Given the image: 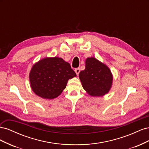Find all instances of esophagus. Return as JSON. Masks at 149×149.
I'll use <instances>...</instances> for the list:
<instances>
[{"instance_id":"esophagus-1","label":"esophagus","mask_w":149,"mask_h":149,"mask_svg":"<svg viewBox=\"0 0 149 149\" xmlns=\"http://www.w3.org/2000/svg\"><path fill=\"white\" fill-rule=\"evenodd\" d=\"M74 71H75L76 74H77V75H78L79 73V72H80V69L79 68H76V69L74 70Z\"/></svg>"}]
</instances>
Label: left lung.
Segmentation results:
<instances>
[{"label":"left lung","instance_id":"obj_1","mask_svg":"<svg viewBox=\"0 0 149 149\" xmlns=\"http://www.w3.org/2000/svg\"><path fill=\"white\" fill-rule=\"evenodd\" d=\"M83 88L91 96L100 97L109 93L113 76L106 65L96 58H87L85 69L79 74Z\"/></svg>","mask_w":149,"mask_h":149}]
</instances>
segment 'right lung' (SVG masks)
<instances>
[{
  "label": "right lung",
  "instance_id": "obj_1",
  "mask_svg": "<svg viewBox=\"0 0 149 149\" xmlns=\"http://www.w3.org/2000/svg\"><path fill=\"white\" fill-rule=\"evenodd\" d=\"M76 76L70 63L59 57H46L35 63L30 71L31 90L45 100L59 96L68 81Z\"/></svg>",
  "mask_w": 149,
  "mask_h": 149
}]
</instances>
